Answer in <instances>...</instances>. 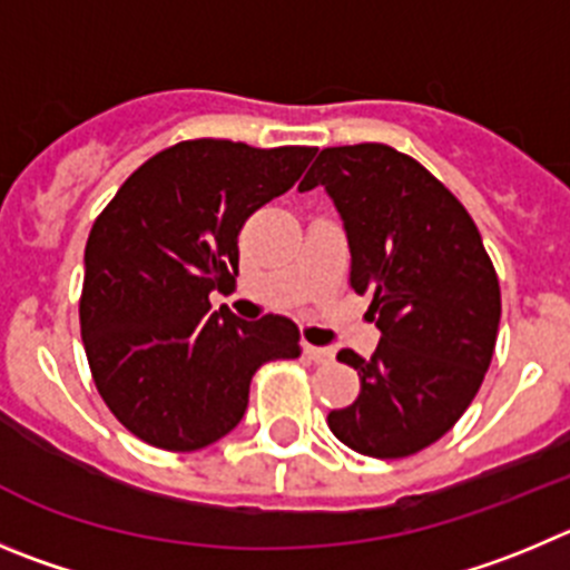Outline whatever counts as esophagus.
I'll return each instance as SVG.
<instances>
[{"mask_svg": "<svg viewBox=\"0 0 570 570\" xmlns=\"http://www.w3.org/2000/svg\"><path fill=\"white\" fill-rule=\"evenodd\" d=\"M303 351H306V357H309L312 363H317V365H326V363H332V360H334V351L326 348V345L306 343V345H303Z\"/></svg>", "mask_w": 570, "mask_h": 570, "instance_id": "1", "label": "esophagus"}]
</instances>
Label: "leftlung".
I'll use <instances>...</instances> for the list:
<instances>
[{"instance_id": "1", "label": "left lung", "mask_w": 570, "mask_h": 570, "mask_svg": "<svg viewBox=\"0 0 570 570\" xmlns=\"http://www.w3.org/2000/svg\"><path fill=\"white\" fill-rule=\"evenodd\" d=\"M323 185L343 219L351 289L368 295L380 345L354 405L328 413L345 446L371 459L419 453L461 419L492 363L501 286L481 233L428 168L382 142L323 148L301 190Z\"/></svg>"}]
</instances>
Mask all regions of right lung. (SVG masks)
I'll use <instances>...</instances> for the list:
<instances>
[{"mask_svg": "<svg viewBox=\"0 0 570 570\" xmlns=\"http://www.w3.org/2000/svg\"><path fill=\"white\" fill-rule=\"evenodd\" d=\"M315 148L185 140L142 163L95 219L83 253L81 337L95 385L146 444L194 453L242 422L253 374L301 357L281 315L210 312L238 275V230L286 194Z\"/></svg>", "mask_w": 570, "mask_h": 570, "instance_id": "1", "label": "right lung"}]
</instances>
